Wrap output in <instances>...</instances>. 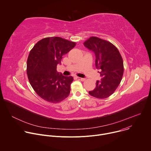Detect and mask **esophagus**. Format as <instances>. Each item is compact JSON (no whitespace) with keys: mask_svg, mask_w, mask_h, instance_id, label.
<instances>
[{"mask_svg":"<svg viewBox=\"0 0 151 151\" xmlns=\"http://www.w3.org/2000/svg\"><path fill=\"white\" fill-rule=\"evenodd\" d=\"M77 78L79 79V80H80V81H84L85 80V78H80V77H77Z\"/></svg>","mask_w":151,"mask_h":151,"instance_id":"esophagus-1","label":"esophagus"}]
</instances>
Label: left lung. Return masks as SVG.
Instances as JSON below:
<instances>
[{
  "instance_id": "8db88e82",
  "label": "left lung",
  "mask_w": 151,
  "mask_h": 151,
  "mask_svg": "<svg viewBox=\"0 0 151 151\" xmlns=\"http://www.w3.org/2000/svg\"><path fill=\"white\" fill-rule=\"evenodd\" d=\"M96 56V67L100 70L101 80L97 81L96 87L89 94L98 99L112 95L118 87L124 73L122 57L111 42L97 37H91L83 43Z\"/></svg>"
}]
</instances>
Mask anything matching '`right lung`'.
I'll return each instance as SVG.
<instances>
[{
  "label": "right lung",
  "mask_w": 151,
  "mask_h": 151,
  "mask_svg": "<svg viewBox=\"0 0 151 151\" xmlns=\"http://www.w3.org/2000/svg\"><path fill=\"white\" fill-rule=\"evenodd\" d=\"M76 43L60 37L42 39L30 51L27 61L29 82L36 94L51 103H58L68 97L72 76L57 71L62 57L75 47Z\"/></svg>",
  "instance_id": "obj_1"
}]
</instances>
